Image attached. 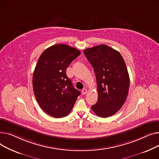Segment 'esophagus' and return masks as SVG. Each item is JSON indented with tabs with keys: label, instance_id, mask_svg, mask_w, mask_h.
Masks as SVG:
<instances>
[{
	"label": "esophagus",
	"instance_id": "obj_1",
	"mask_svg": "<svg viewBox=\"0 0 159 159\" xmlns=\"http://www.w3.org/2000/svg\"><path fill=\"white\" fill-rule=\"evenodd\" d=\"M87 92V90L86 89H83L81 90V93H82L83 95L86 94Z\"/></svg>",
	"mask_w": 159,
	"mask_h": 159
}]
</instances>
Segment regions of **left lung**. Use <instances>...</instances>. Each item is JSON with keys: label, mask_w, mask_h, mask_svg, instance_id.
Masks as SVG:
<instances>
[{"label": "left lung", "mask_w": 159, "mask_h": 159, "mask_svg": "<svg viewBox=\"0 0 159 159\" xmlns=\"http://www.w3.org/2000/svg\"><path fill=\"white\" fill-rule=\"evenodd\" d=\"M94 68L98 100L91 107L99 117L114 115L126 101L129 78L125 60L119 52L101 44L83 51Z\"/></svg>", "instance_id": "obj_1"}]
</instances>
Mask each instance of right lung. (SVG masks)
Listing matches in <instances>:
<instances>
[{
    "instance_id": "1",
    "label": "right lung",
    "mask_w": 159,
    "mask_h": 159,
    "mask_svg": "<svg viewBox=\"0 0 159 159\" xmlns=\"http://www.w3.org/2000/svg\"><path fill=\"white\" fill-rule=\"evenodd\" d=\"M79 50L65 44H56L40 55L33 76L36 99L46 114L55 118L68 116L80 92L73 87L66 69L80 55Z\"/></svg>"
}]
</instances>
